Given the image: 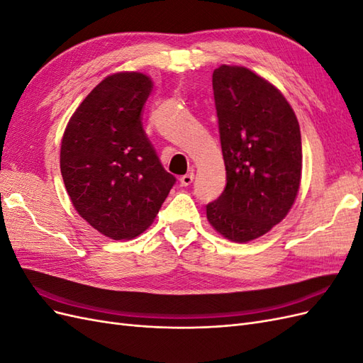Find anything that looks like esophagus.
<instances>
[{"label":"esophagus","mask_w":363,"mask_h":363,"mask_svg":"<svg viewBox=\"0 0 363 363\" xmlns=\"http://www.w3.org/2000/svg\"><path fill=\"white\" fill-rule=\"evenodd\" d=\"M192 182H194V172H188V174H184L180 177L182 186H189Z\"/></svg>","instance_id":"obj_1"}]
</instances>
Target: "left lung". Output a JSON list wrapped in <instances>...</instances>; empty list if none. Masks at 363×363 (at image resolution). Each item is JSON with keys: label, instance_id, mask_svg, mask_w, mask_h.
<instances>
[{"label": "left lung", "instance_id": "obj_1", "mask_svg": "<svg viewBox=\"0 0 363 363\" xmlns=\"http://www.w3.org/2000/svg\"><path fill=\"white\" fill-rule=\"evenodd\" d=\"M227 183L206 206L208 223L235 242H248L288 215L301 179V133L289 103L242 67L212 77Z\"/></svg>", "mask_w": 363, "mask_h": 363}]
</instances>
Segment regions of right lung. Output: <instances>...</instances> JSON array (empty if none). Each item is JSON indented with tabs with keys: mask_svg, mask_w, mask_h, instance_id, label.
<instances>
[{
	"mask_svg": "<svg viewBox=\"0 0 363 363\" xmlns=\"http://www.w3.org/2000/svg\"><path fill=\"white\" fill-rule=\"evenodd\" d=\"M151 89L140 72L107 77L77 108L62 139L60 171L75 211L116 240L144 232L177 182L142 125Z\"/></svg>",
	"mask_w": 363,
	"mask_h": 363,
	"instance_id": "1",
	"label": "right lung"
}]
</instances>
